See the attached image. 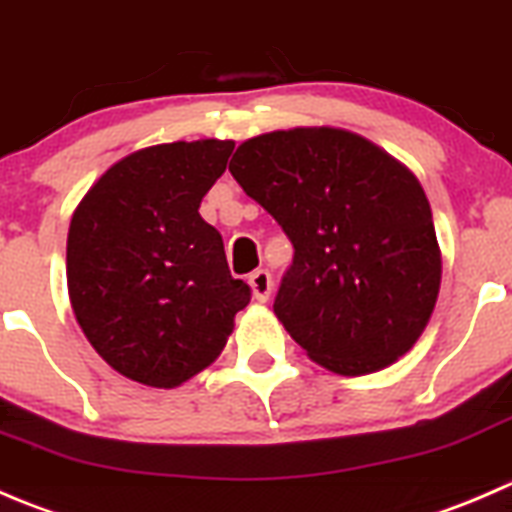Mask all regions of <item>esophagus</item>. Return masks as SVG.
Listing matches in <instances>:
<instances>
[{"mask_svg": "<svg viewBox=\"0 0 512 512\" xmlns=\"http://www.w3.org/2000/svg\"><path fill=\"white\" fill-rule=\"evenodd\" d=\"M249 283H251V291H254V296L258 298V301H268V296H271V291H273V278L266 268H258V271L251 273Z\"/></svg>", "mask_w": 512, "mask_h": 512, "instance_id": "34e87169", "label": "esophagus"}]
</instances>
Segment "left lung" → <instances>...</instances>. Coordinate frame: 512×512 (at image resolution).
Returning a JSON list of instances; mask_svg holds the SVG:
<instances>
[{
  "label": "left lung",
  "mask_w": 512,
  "mask_h": 512,
  "mask_svg": "<svg viewBox=\"0 0 512 512\" xmlns=\"http://www.w3.org/2000/svg\"><path fill=\"white\" fill-rule=\"evenodd\" d=\"M229 171L293 244L273 313L313 361L361 376L411 351L440 251L406 166L351 131L291 129L244 141Z\"/></svg>",
  "instance_id": "1"
}]
</instances>
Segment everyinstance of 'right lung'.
<instances>
[{"label": "right lung", "instance_id": "obj_1", "mask_svg": "<svg viewBox=\"0 0 512 512\" xmlns=\"http://www.w3.org/2000/svg\"><path fill=\"white\" fill-rule=\"evenodd\" d=\"M234 141L151 146L111 166L72 216L67 283L94 351L154 388L189 381L224 351L249 283L199 214Z\"/></svg>", "mask_w": 512, "mask_h": 512}]
</instances>
